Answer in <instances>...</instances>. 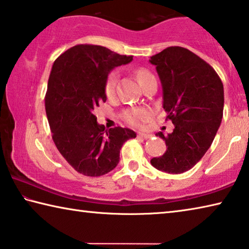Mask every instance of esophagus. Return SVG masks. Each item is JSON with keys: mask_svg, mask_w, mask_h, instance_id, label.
I'll return each instance as SVG.
<instances>
[{"mask_svg": "<svg viewBox=\"0 0 249 249\" xmlns=\"http://www.w3.org/2000/svg\"><path fill=\"white\" fill-rule=\"evenodd\" d=\"M153 135L151 134H147V133H138L137 134V137H141V138H145V140H147V138H150Z\"/></svg>", "mask_w": 249, "mask_h": 249, "instance_id": "1", "label": "esophagus"}]
</instances>
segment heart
<instances>
[{
  "label": "heart",
  "mask_w": 249,
  "mask_h": 249,
  "mask_svg": "<svg viewBox=\"0 0 249 249\" xmlns=\"http://www.w3.org/2000/svg\"><path fill=\"white\" fill-rule=\"evenodd\" d=\"M136 77H137L138 82L142 84L146 79L151 77V73L148 70L141 68L136 70ZM116 82H117V72L116 71H112V72L107 75V81H105V86H104V91L107 98H113V96L115 95ZM150 115L151 114L148 108L140 107V108L127 109V111L124 112L123 117L129 125L134 126V127H142L146 122L149 121Z\"/></svg>",
  "instance_id": "b5f03b06"
}]
</instances>
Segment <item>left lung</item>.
<instances>
[{
	"label": "left lung",
	"mask_w": 249,
	"mask_h": 249,
	"mask_svg": "<svg viewBox=\"0 0 249 249\" xmlns=\"http://www.w3.org/2000/svg\"><path fill=\"white\" fill-rule=\"evenodd\" d=\"M162 86L163 109L175 125L174 132L156 135L167 150L150 163L167 174H182L196 165L220 127L224 89L216 71L203 59L179 46L150 57Z\"/></svg>",
	"instance_id": "1"
}]
</instances>
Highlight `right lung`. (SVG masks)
<instances>
[{
	"label": "right lung",
	"mask_w": 249,
	"mask_h": 249,
	"mask_svg": "<svg viewBox=\"0 0 249 249\" xmlns=\"http://www.w3.org/2000/svg\"><path fill=\"white\" fill-rule=\"evenodd\" d=\"M132 60L133 56L103 46L81 44L53 62L45 96L53 141L69 165L84 176L100 177L114 169L122 146L136 137L134 130L120 126L105 130L93 114L107 101L104 86L109 71Z\"/></svg>",
	"instance_id": "right-lung-1"
}]
</instances>
